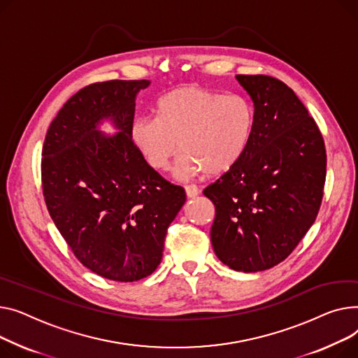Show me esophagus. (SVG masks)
Wrapping results in <instances>:
<instances>
[{
    "label": "esophagus",
    "instance_id": "esophagus-1",
    "mask_svg": "<svg viewBox=\"0 0 358 358\" xmlns=\"http://www.w3.org/2000/svg\"><path fill=\"white\" fill-rule=\"evenodd\" d=\"M185 192H186L187 198H195L199 194V189L195 185H186L185 186Z\"/></svg>",
    "mask_w": 358,
    "mask_h": 358
}]
</instances>
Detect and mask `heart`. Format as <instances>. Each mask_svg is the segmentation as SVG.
<instances>
[{"label": "heart", "mask_w": 358, "mask_h": 358, "mask_svg": "<svg viewBox=\"0 0 358 358\" xmlns=\"http://www.w3.org/2000/svg\"><path fill=\"white\" fill-rule=\"evenodd\" d=\"M256 127V111L240 94L224 95L196 85L178 87L156 103V118H138L131 138L144 160L166 171L179 149L175 173L221 176L243 160Z\"/></svg>", "instance_id": "1"}]
</instances>
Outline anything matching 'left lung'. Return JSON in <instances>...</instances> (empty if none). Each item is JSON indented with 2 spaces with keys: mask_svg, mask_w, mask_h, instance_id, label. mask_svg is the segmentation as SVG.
Returning <instances> with one entry per match:
<instances>
[{
  "mask_svg": "<svg viewBox=\"0 0 358 358\" xmlns=\"http://www.w3.org/2000/svg\"><path fill=\"white\" fill-rule=\"evenodd\" d=\"M255 102L256 127L243 160L203 189L215 206L211 243L237 271L282 263L318 215L327 152L317 122L285 82L237 75Z\"/></svg>",
  "mask_w": 358,
  "mask_h": 358,
  "instance_id": "obj_1",
  "label": "left lung"
}]
</instances>
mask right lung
<instances>
[{
    "mask_svg": "<svg viewBox=\"0 0 358 358\" xmlns=\"http://www.w3.org/2000/svg\"><path fill=\"white\" fill-rule=\"evenodd\" d=\"M149 80L96 82L72 95L48 130L41 187L75 257L115 282L144 279L162 262L167 228L186 201L182 186L147 164L131 138L136 96ZM113 120V138L96 127Z\"/></svg>",
    "mask_w": 358,
    "mask_h": 358,
    "instance_id": "add662e5",
    "label": "right lung"
}]
</instances>
